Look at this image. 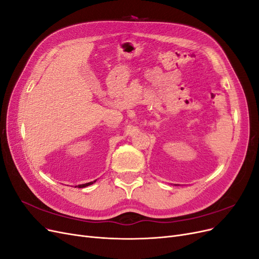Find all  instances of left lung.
<instances>
[{"instance_id": "obj_1", "label": "left lung", "mask_w": 259, "mask_h": 259, "mask_svg": "<svg viewBox=\"0 0 259 259\" xmlns=\"http://www.w3.org/2000/svg\"><path fill=\"white\" fill-rule=\"evenodd\" d=\"M175 186H177V185H175Z\"/></svg>"}]
</instances>
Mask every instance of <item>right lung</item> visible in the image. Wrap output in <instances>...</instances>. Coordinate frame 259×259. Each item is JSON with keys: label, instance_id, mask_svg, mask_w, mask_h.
Instances as JSON below:
<instances>
[{"label": "right lung", "instance_id": "1", "mask_svg": "<svg viewBox=\"0 0 259 259\" xmlns=\"http://www.w3.org/2000/svg\"><path fill=\"white\" fill-rule=\"evenodd\" d=\"M94 183H96V180H94V182L86 183V184H82V185H79V186H76V187H79V188H85V187H88V186H91V185H93Z\"/></svg>", "mask_w": 259, "mask_h": 259}]
</instances>
